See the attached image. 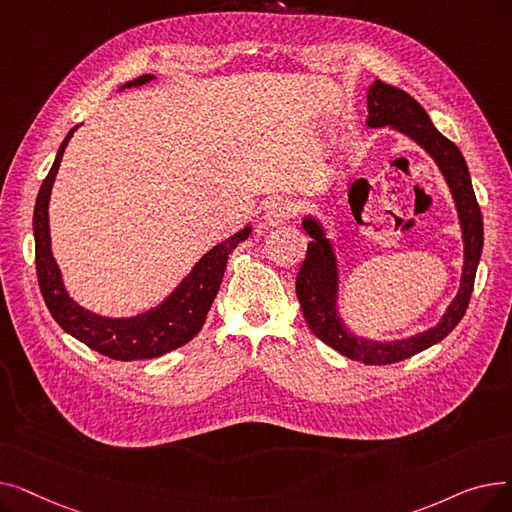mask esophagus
I'll use <instances>...</instances> for the list:
<instances>
[{
    "instance_id": "1",
    "label": "esophagus",
    "mask_w": 512,
    "mask_h": 512,
    "mask_svg": "<svg viewBox=\"0 0 512 512\" xmlns=\"http://www.w3.org/2000/svg\"><path fill=\"white\" fill-rule=\"evenodd\" d=\"M294 211H297V205H294L288 197H276L270 203L265 205V213H263V222L267 226H278L286 220H290Z\"/></svg>"
}]
</instances>
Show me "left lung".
<instances>
[{"instance_id": "left-lung-1", "label": "left lung", "mask_w": 512, "mask_h": 512, "mask_svg": "<svg viewBox=\"0 0 512 512\" xmlns=\"http://www.w3.org/2000/svg\"><path fill=\"white\" fill-rule=\"evenodd\" d=\"M367 107L369 128L390 126L405 134V137L413 139L436 161V166L440 168L450 188L456 213H459L465 249L459 292H456V297L434 328L390 342L371 340L353 334L342 321L338 313L340 272L334 245L326 236L324 224L315 215H305L303 218V228L313 240L307 245V255L297 276V297L309 330L321 342H326L334 351L348 359L367 365H388L409 359L432 344L444 340L463 319L469 307L475 272L483 249V220L463 153L432 124L417 99H413L402 89L386 85L382 80H375L367 93Z\"/></svg>"}]
</instances>
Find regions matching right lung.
I'll return each mask as SVG.
<instances>
[{
  "label": "right lung",
  "mask_w": 512,
  "mask_h": 512,
  "mask_svg": "<svg viewBox=\"0 0 512 512\" xmlns=\"http://www.w3.org/2000/svg\"><path fill=\"white\" fill-rule=\"evenodd\" d=\"M155 76L143 74L120 89L141 87L151 83ZM78 126H74L66 139L62 141L56 161L43 180L35 213H33V232H35V263L39 288L45 299V305L51 317L58 321L60 328L85 342L93 351L118 359V361H139L155 359L166 355L174 348H180L188 340H193L205 324L207 311L220 290L226 261L238 242L249 238L251 226L238 230L230 238L222 240L220 245L209 249L188 274L157 307L137 313L132 317H105L80 307L64 286L62 272L51 253V236H49V197L51 186L56 180L62 155L68 147V141Z\"/></svg>",
  "instance_id": "1"
}]
</instances>
